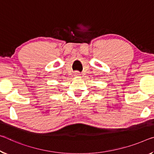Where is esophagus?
<instances>
[{
	"label": "esophagus",
	"mask_w": 154,
	"mask_h": 154,
	"mask_svg": "<svg viewBox=\"0 0 154 154\" xmlns=\"http://www.w3.org/2000/svg\"><path fill=\"white\" fill-rule=\"evenodd\" d=\"M80 75H81V74H80L79 72H76L75 73V76H77V77H79Z\"/></svg>",
	"instance_id": "obj_1"
}]
</instances>
